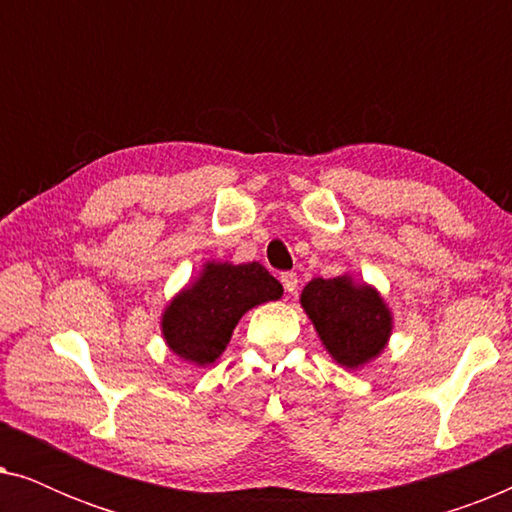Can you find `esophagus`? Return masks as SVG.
<instances>
[{
	"label": "esophagus",
	"mask_w": 512,
	"mask_h": 512,
	"mask_svg": "<svg viewBox=\"0 0 512 512\" xmlns=\"http://www.w3.org/2000/svg\"><path fill=\"white\" fill-rule=\"evenodd\" d=\"M282 284L289 293H296V289H298V275H296V272H282Z\"/></svg>",
	"instance_id": "obj_1"
}]
</instances>
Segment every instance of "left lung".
<instances>
[{
	"label": "left lung",
	"instance_id": "8db88e82",
	"mask_svg": "<svg viewBox=\"0 0 512 512\" xmlns=\"http://www.w3.org/2000/svg\"><path fill=\"white\" fill-rule=\"evenodd\" d=\"M300 305L326 352L340 366L349 370L366 366L387 347L394 321L373 286L354 284L349 275L317 277L300 293Z\"/></svg>",
	"mask_w": 512,
	"mask_h": 512
}]
</instances>
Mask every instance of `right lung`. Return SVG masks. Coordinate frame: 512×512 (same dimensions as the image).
Masks as SVG:
<instances>
[{
  "label": "right lung",
  "mask_w": 512,
  "mask_h": 512,
  "mask_svg": "<svg viewBox=\"0 0 512 512\" xmlns=\"http://www.w3.org/2000/svg\"><path fill=\"white\" fill-rule=\"evenodd\" d=\"M282 284L261 263H207L163 312V338L179 359L209 366L223 354L251 307L282 298Z\"/></svg>",
  "instance_id": "add662e5"
}]
</instances>
